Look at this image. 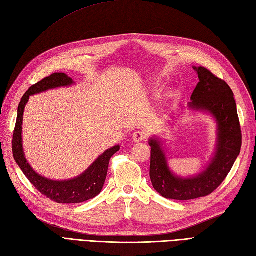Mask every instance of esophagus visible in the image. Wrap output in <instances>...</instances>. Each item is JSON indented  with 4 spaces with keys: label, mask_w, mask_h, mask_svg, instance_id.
I'll return each instance as SVG.
<instances>
[{
    "label": "esophagus",
    "mask_w": 256,
    "mask_h": 256,
    "mask_svg": "<svg viewBox=\"0 0 256 256\" xmlns=\"http://www.w3.org/2000/svg\"><path fill=\"white\" fill-rule=\"evenodd\" d=\"M147 138V134L144 132V130H136V132L133 134V140L135 142H144Z\"/></svg>",
    "instance_id": "obj_1"
}]
</instances>
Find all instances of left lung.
I'll return each instance as SVG.
<instances>
[{
    "mask_svg": "<svg viewBox=\"0 0 256 256\" xmlns=\"http://www.w3.org/2000/svg\"><path fill=\"white\" fill-rule=\"evenodd\" d=\"M200 82L191 96L190 108L208 111L218 124L217 150L200 174L188 179L176 176L169 170L164 152L152 138L150 176L154 188L166 198L188 200L212 194L227 178L242 145V133L234 92L229 85L206 68H194Z\"/></svg>",
    "mask_w": 256,
    "mask_h": 256,
    "instance_id": "obj_1",
    "label": "left lung"
}]
</instances>
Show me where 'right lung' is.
<instances>
[{
    "mask_svg": "<svg viewBox=\"0 0 256 256\" xmlns=\"http://www.w3.org/2000/svg\"><path fill=\"white\" fill-rule=\"evenodd\" d=\"M73 84V80L64 73H53L50 76L32 85L24 94L17 110V120L15 124L12 148L16 164L38 191L56 203L75 204L86 202L97 196L104 188V184L108 174L110 158L116 152L120 150V146H114L106 150L84 174L72 180L68 181H52L39 176L29 166L24 156L22 144V124L25 106L28 102L29 96L48 90V89L70 86Z\"/></svg>",
    "mask_w": 256,
    "mask_h": 256,
    "instance_id": "right-lung-1",
    "label": "right lung"
}]
</instances>
